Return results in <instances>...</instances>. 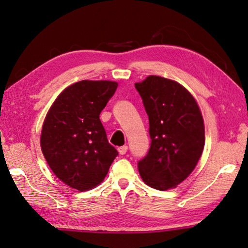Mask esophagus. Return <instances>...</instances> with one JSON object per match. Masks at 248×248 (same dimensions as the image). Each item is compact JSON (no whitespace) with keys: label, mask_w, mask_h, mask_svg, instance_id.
<instances>
[{"label":"esophagus","mask_w":248,"mask_h":248,"mask_svg":"<svg viewBox=\"0 0 248 248\" xmlns=\"http://www.w3.org/2000/svg\"><path fill=\"white\" fill-rule=\"evenodd\" d=\"M127 151H128V146H121L118 148L119 155H124Z\"/></svg>","instance_id":"obj_1"}]
</instances>
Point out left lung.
I'll return each mask as SVG.
<instances>
[{
    "mask_svg": "<svg viewBox=\"0 0 248 248\" xmlns=\"http://www.w3.org/2000/svg\"><path fill=\"white\" fill-rule=\"evenodd\" d=\"M149 117L151 146L139 162L147 186L159 189L177 187L195 170L204 147V124L196 99L170 78L149 76L135 83Z\"/></svg>",
    "mask_w": 248,
    "mask_h": 248,
    "instance_id": "8db88e82",
    "label": "left lung"
}]
</instances>
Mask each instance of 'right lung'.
<instances>
[{
    "label": "right lung",
    "instance_id": "1",
    "mask_svg": "<svg viewBox=\"0 0 248 248\" xmlns=\"http://www.w3.org/2000/svg\"><path fill=\"white\" fill-rule=\"evenodd\" d=\"M117 86L107 80L72 84L57 96L44 120L40 147L46 163L62 182L80 192L99 186L118 155L99 117Z\"/></svg>",
    "mask_w": 248,
    "mask_h": 248
}]
</instances>
